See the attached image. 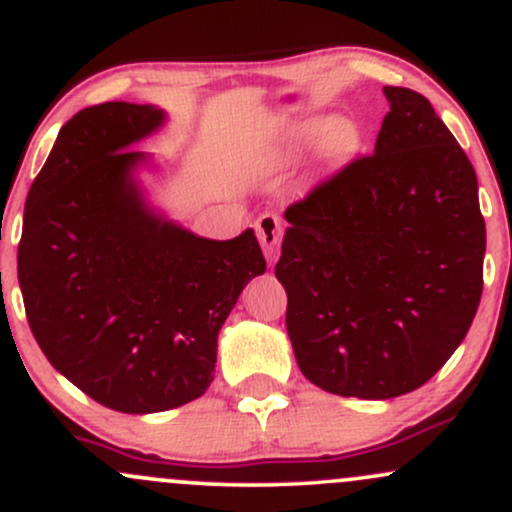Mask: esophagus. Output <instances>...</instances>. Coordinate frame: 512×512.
Returning a JSON list of instances; mask_svg holds the SVG:
<instances>
[{
  "label": "esophagus",
  "instance_id": "34e87169",
  "mask_svg": "<svg viewBox=\"0 0 512 512\" xmlns=\"http://www.w3.org/2000/svg\"><path fill=\"white\" fill-rule=\"evenodd\" d=\"M255 230H257V240H260L262 245V252H265L269 265H272V262H277L279 245H282V235H284L282 221H279L277 213H262V216L257 218Z\"/></svg>",
  "mask_w": 512,
  "mask_h": 512
}]
</instances>
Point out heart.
Segmentation results:
<instances>
[{"label": "heart", "mask_w": 512, "mask_h": 512, "mask_svg": "<svg viewBox=\"0 0 512 512\" xmlns=\"http://www.w3.org/2000/svg\"><path fill=\"white\" fill-rule=\"evenodd\" d=\"M291 145L303 148V145L316 143L318 155L323 160H340L357 153L362 145V131L355 121L333 119V116H306L296 121L289 131Z\"/></svg>", "instance_id": "b5f03b06"}]
</instances>
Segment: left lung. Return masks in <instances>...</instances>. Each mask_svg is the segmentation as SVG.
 <instances>
[{"label": "left lung", "instance_id": "1", "mask_svg": "<svg viewBox=\"0 0 512 512\" xmlns=\"http://www.w3.org/2000/svg\"><path fill=\"white\" fill-rule=\"evenodd\" d=\"M359 157L284 211L277 279L311 384L364 401L415 391L462 345L484 289L486 226L469 157L423 94Z\"/></svg>", "mask_w": 512, "mask_h": 512}]
</instances>
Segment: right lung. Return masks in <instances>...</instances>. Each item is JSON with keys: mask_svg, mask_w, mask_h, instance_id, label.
<instances>
[{"mask_svg": "<svg viewBox=\"0 0 512 512\" xmlns=\"http://www.w3.org/2000/svg\"><path fill=\"white\" fill-rule=\"evenodd\" d=\"M167 111L106 101L60 128L26 196L19 286L43 355L119 413H160L211 386L218 333L267 269L255 230L192 233L150 204L131 150Z\"/></svg>", "mask_w": 512, "mask_h": 512, "instance_id": "obj_1", "label": "right lung"}]
</instances>
